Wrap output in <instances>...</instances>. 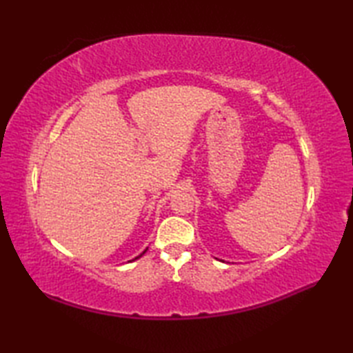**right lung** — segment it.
I'll use <instances>...</instances> for the list:
<instances>
[{
  "label": "right lung",
  "instance_id": "add662e5",
  "mask_svg": "<svg viewBox=\"0 0 353 353\" xmlns=\"http://www.w3.org/2000/svg\"><path fill=\"white\" fill-rule=\"evenodd\" d=\"M147 249H148V247H147ZM147 249H145V250H144V252H142V253H141V254H139V256H137V258H134V259H138V258H141V256H142V254H144V253H145V252H147Z\"/></svg>",
  "mask_w": 353,
  "mask_h": 353
}]
</instances>
